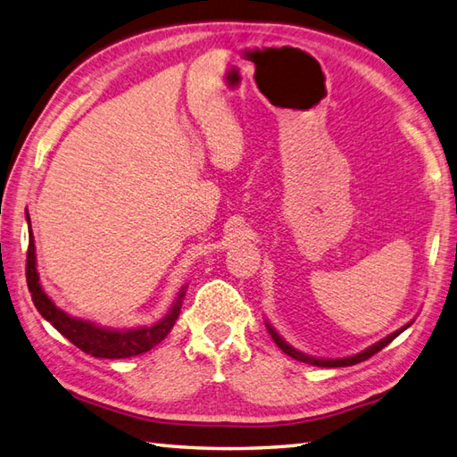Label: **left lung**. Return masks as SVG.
<instances>
[{"instance_id": "8db88e82", "label": "left lung", "mask_w": 457, "mask_h": 457, "mask_svg": "<svg viewBox=\"0 0 457 457\" xmlns=\"http://www.w3.org/2000/svg\"><path fill=\"white\" fill-rule=\"evenodd\" d=\"M266 327H268V330H270V334H271L273 342H276L278 346H279L283 352H286L287 356H291L293 360H297V361H305V363H311V366H319V368H346V366H353V363H360V361H363V360L371 358L373 353L381 352L385 346H387L389 342H393L395 338H397L399 334H401L404 328H409V327H411V322H409V324H404L403 328L395 330L393 334H389L387 338H383V340H379L378 344H373V346H370L368 350H363V352L356 353V356H350V358H340V360H319V358H311V356H305V353L299 352V350H295V348H293V346H289V344H287L286 340L279 338V334H278L276 330H273L268 322H266Z\"/></svg>"}]
</instances>
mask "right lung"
<instances>
[{"instance_id":"1","label":"right lung","mask_w":457,"mask_h":457,"mask_svg":"<svg viewBox=\"0 0 457 457\" xmlns=\"http://www.w3.org/2000/svg\"><path fill=\"white\" fill-rule=\"evenodd\" d=\"M29 220V215H27ZM27 287L30 291V297L37 311L53 324V327L66 337L86 353H91L94 358H107V360H120V358H133L138 353H145L152 350L168 337V332L174 328V324L179 317L181 303L186 297V287L179 289V295L170 312L160 322L152 324V327H140L130 330H113V328H101L82 319H74L60 311L53 301L48 299L38 283L37 273V262H35V240L33 232H30V220H29V248H27Z\"/></svg>"}]
</instances>
